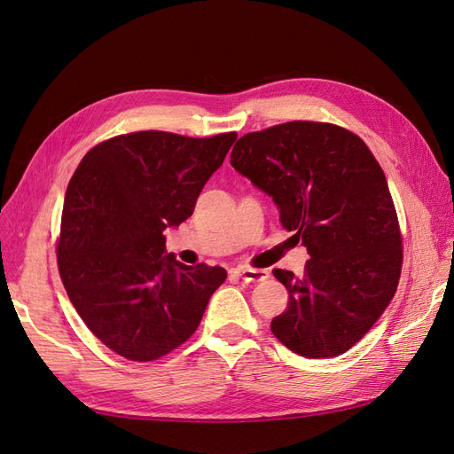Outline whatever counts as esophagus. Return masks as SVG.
Instances as JSON below:
<instances>
[{"instance_id":"34e87169","label":"esophagus","mask_w":454,"mask_h":454,"mask_svg":"<svg viewBox=\"0 0 454 454\" xmlns=\"http://www.w3.org/2000/svg\"><path fill=\"white\" fill-rule=\"evenodd\" d=\"M234 272L246 282H264L266 278H269V270H259V269H236Z\"/></svg>"}]
</instances>
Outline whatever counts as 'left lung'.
I'll list each match as a JSON object with an SVG mask.
<instances>
[{"instance_id": "obj_1", "label": "left lung", "mask_w": 454, "mask_h": 454, "mask_svg": "<svg viewBox=\"0 0 454 454\" xmlns=\"http://www.w3.org/2000/svg\"><path fill=\"white\" fill-rule=\"evenodd\" d=\"M230 162L272 197L310 254L303 278L274 270L289 307L272 333L301 356L343 355L397 292L403 243L386 174L358 136L309 121L246 134Z\"/></svg>"}]
</instances>
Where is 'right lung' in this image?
Returning a JSON list of instances; mask_svg holds the SVG:
<instances>
[{
    "mask_svg": "<svg viewBox=\"0 0 454 454\" xmlns=\"http://www.w3.org/2000/svg\"><path fill=\"white\" fill-rule=\"evenodd\" d=\"M238 134L184 137L145 130L90 149L68 184L57 262L67 295L98 340L147 363L200 326L223 266H185L167 228L192 216Z\"/></svg>",
    "mask_w": 454,
    "mask_h": 454,
    "instance_id": "add662e5",
    "label": "right lung"
}]
</instances>
